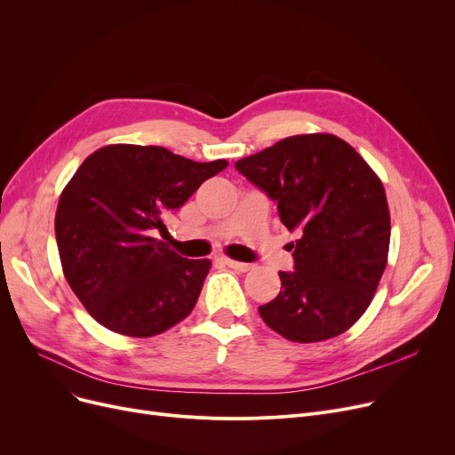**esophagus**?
I'll return each instance as SVG.
<instances>
[{"mask_svg": "<svg viewBox=\"0 0 455 455\" xmlns=\"http://www.w3.org/2000/svg\"><path fill=\"white\" fill-rule=\"evenodd\" d=\"M221 261L225 266H228L230 269H235V271H240V273H247V271H251L254 266L252 264H243V261H235V259H230V258H221Z\"/></svg>", "mask_w": 455, "mask_h": 455, "instance_id": "1", "label": "esophagus"}]
</instances>
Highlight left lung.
<instances>
[{
  "label": "left lung",
  "instance_id": "8db88e82",
  "mask_svg": "<svg viewBox=\"0 0 455 455\" xmlns=\"http://www.w3.org/2000/svg\"><path fill=\"white\" fill-rule=\"evenodd\" d=\"M235 170L278 204L299 240L293 271L258 312L297 343L348 330L369 307L387 266L391 220L384 186L367 162L333 134H300L235 162Z\"/></svg>",
  "mask_w": 455,
  "mask_h": 455
}]
</instances>
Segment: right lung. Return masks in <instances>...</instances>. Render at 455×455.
<instances>
[{"label": "right lung", "mask_w": 455, "mask_h": 455, "mask_svg": "<svg viewBox=\"0 0 455 455\" xmlns=\"http://www.w3.org/2000/svg\"><path fill=\"white\" fill-rule=\"evenodd\" d=\"M227 160L194 162L156 146H107L64 188L55 235L62 271L105 328L151 338L194 309L210 259H188L155 237Z\"/></svg>", "instance_id": "add662e5"}]
</instances>
